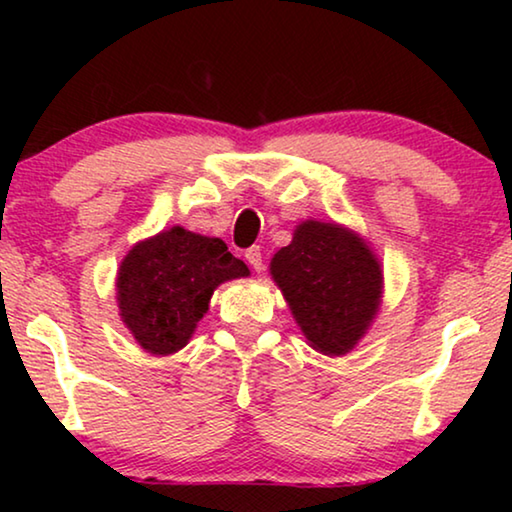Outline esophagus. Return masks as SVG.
Segmentation results:
<instances>
[{
	"label": "esophagus",
	"mask_w": 512,
	"mask_h": 512,
	"mask_svg": "<svg viewBox=\"0 0 512 512\" xmlns=\"http://www.w3.org/2000/svg\"><path fill=\"white\" fill-rule=\"evenodd\" d=\"M246 262L255 268V271H264V259H262V250H259V246H253L246 250Z\"/></svg>",
	"instance_id": "34e87169"
}]
</instances>
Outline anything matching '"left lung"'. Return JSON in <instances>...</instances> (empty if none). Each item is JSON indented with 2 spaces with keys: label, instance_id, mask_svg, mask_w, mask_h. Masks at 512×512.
Segmentation results:
<instances>
[{
  "label": "left lung",
  "instance_id": "8db88e82",
  "mask_svg": "<svg viewBox=\"0 0 512 512\" xmlns=\"http://www.w3.org/2000/svg\"><path fill=\"white\" fill-rule=\"evenodd\" d=\"M268 271L307 343L327 357L357 348L384 298L379 257L359 232L334 221L298 223Z\"/></svg>",
  "mask_w": 512,
  "mask_h": 512
}]
</instances>
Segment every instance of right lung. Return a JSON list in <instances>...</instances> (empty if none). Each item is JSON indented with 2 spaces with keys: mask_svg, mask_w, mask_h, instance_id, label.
I'll return each mask as SVG.
<instances>
[{
  "mask_svg": "<svg viewBox=\"0 0 512 512\" xmlns=\"http://www.w3.org/2000/svg\"><path fill=\"white\" fill-rule=\"evenodd\" d=\"M248 275L219 237L173 225L137 241L121 259L115 282L121 323L144 352L169 357L192 339L216 287Z\"/></svg>",
  "mask_w": 512,
  "mask_h": 512,
  "instance_id": "right-lung-1",
  "label": "right lung"
}]
</instances>
